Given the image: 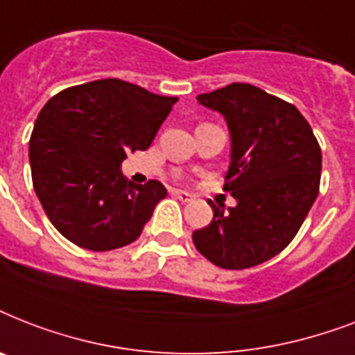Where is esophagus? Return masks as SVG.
I'll list each match as a JSON object with an SVG mask.
<instances>
[{
	"mask_svg": "<svg viewBox=\"0 0 355 355\" xmlns=\"http://www.w3.org/2000/svg\"><path fill=\"white\" fill-rule=\"evenodd\" d=\"M173 195L182 200V202H189V200L193 199V195L188 193V191H182V189H173Z\"/></svg>",
	"mask_w": 355,
	"mask_h": 355,
	"instance_id": "1",
	"label": "esophagus"
}]
</instances>
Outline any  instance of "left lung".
I'll return each instance as SVG.
<instances>
[{"instance_id":"1","label":"left lung","mask_w":355,"mask_h":355,"mask_svg":"<svg viewBox=\"0 0 355 355\" xmlns=\"http://www.w3.org/2000/svg\"><path fill=\"white\" fill-rule=\"evenodd\" d=\"M197 101L227 121L225 189L236 206L208 200L214 219L195 230V247L223 269L263 263L291 243L319 195V144L297 108L252 85L232 83Z\"/></svg>"}]
</instances>
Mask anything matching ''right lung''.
Masks as SVG:
<instances>
[{"label":"right lung","mask_w":355,"mask_h":355,"mask_svg":"<svg viewBox=\"0 0 355 355\" xmlns=\"http://www.w3.org/2000/svg\"><path fill=\"white\" fill-rule=\"evenodd\" d=\"M177 97L119 79L60 92L44 105L29 141L33 186L58 232L105 252L136 241L167 189L127 182L121 162L145 150Z\"/></svg>","instance_id":"1"}]
</instances>
